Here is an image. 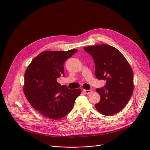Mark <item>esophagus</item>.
Listing matches in <instances>:
<instances>
[{
	"mask_svg": "<svg viewBox=\"0 0 150 150\" xmlns=\"http://www.w3.org/2000/svg\"><path fill=\"white\" fill-rule=\"evenodd\" d=\"M83 91L86 94H90L93 92L91 90H83Z\"/></svg>",
	"mask_w": 150,
	"mask_h": 150,
	"instance_id": "34e87169",
	"label": "esophagus"
}]
</instances>
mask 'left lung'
<instances>
[{"label": "left lung", "mask_w": 150, "mask_h": 150, "mask_svg": "<svg viewBox=\"0 0 150 150\" xmlns=\"http://www.w3.org/2000/svg\"><path fill=\"white\" fill-rule=\"evenodd\" d=\"M93 58L95 74L99 80H105L104 87L97 88L100 101L97 110L105 116H113L123 109L134 90V74L123 55L108 45L84 47Z\"/></svg>", "instance_id": "1"}]
</instances>
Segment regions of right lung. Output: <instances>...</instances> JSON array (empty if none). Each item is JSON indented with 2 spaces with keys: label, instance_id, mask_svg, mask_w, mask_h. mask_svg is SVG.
Masks as SVG:
<instances>
[{
  "label": "right lung",
  "instance_id": "add662e5",
  "mask_svg": "<svg viewBox=\"0 0 150 150\" xmlns=\"http://www.w3.org/2000/svg\"><path fill=\"white\" fill-rule=\"evenodd\" d=\"M77 51L41 52L25 71V96L33 108L46 117L57 120L67 116L81 93V89L70 90L57 82L61 75L65 76L64 63Z\"/></svg>",
  "mask_w": 150,
  "mask_h": 150
}]
</instances>
